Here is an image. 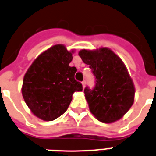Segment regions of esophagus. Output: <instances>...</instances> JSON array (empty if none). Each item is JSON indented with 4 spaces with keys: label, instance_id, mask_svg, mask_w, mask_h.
I'll return each mask as SVG.
<instances>
[{
    "label": "esophagus",
    "instance_id": "1",
    "mask_svg": "<svg viewBox=\"0 0 156 156\" xmlns=\"http://www.w3.org/2000/svg\"><path fill=\"white\" fill-rule=\"evenodd\" d=\"M82 87L83 88H85V87H86V81H82Z\"/></svg>",
    "mask_w": 156,
    "mask_h": 156
}]
</instances>
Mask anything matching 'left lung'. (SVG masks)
Returning <instances> with one entry per match:
<instances>
[{"mask_svg":"<svg viewBox=\"0 0 156 156\" xmlns=\"http://www.w3.org/2000/svg\"><path fill=\"white\" fill-rule=\"evenodd\" d=\"M95 77L94 89L86 87L85 97L90 111L100 122L120 119L135 100V87L121 58L108 48L82 49L78 53Z\"/></svg>","mask_w":156,"mask_h":156,"instance_id":"obj_1","label":"left lung"}]
</instances>
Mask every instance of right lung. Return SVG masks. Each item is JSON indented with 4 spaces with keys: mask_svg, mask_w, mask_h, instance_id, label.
I'll return each instance as SVG.
<instances>
[{
    "mask_svg": "<svg viewBox=\"0 0 156 156\" xmlns=\"http://www.w3.org/2000/svg\"><path fill=\"white\" fill-rule=\"evenodd\" d=\"M73 53L65 45H54L34 61L24 76V100L41 119H56L66 111L73 94L82 90V83L74 79L76 67L69 66Z\"/></svg>",
    "mask_w": 156,
    "mask_h": 156,
    "instance_id": "obj_1",
    "label": "right lung"
}]
</instances>
